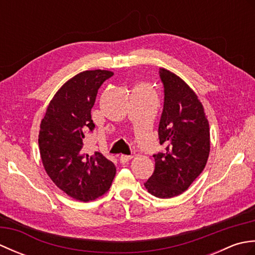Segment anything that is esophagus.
I'll return each instance as SVG.
<instances>
[{"label": "esophagus", "instance_id": "esophagus-1", "mask_svg": "<svg viewBox=\"0 0 255 255\" xmlns=\"http://www.w3.org/2000/svg\"><path fill=\"white\" fill-rule=\"evenodd\" d=\"M131 158H132L131 155H121V158H119V161H121V163L125 164V163H127L129 160H131Z\"/></svg>", "mask_w": 255, "mask_h": 255}]
</instances>
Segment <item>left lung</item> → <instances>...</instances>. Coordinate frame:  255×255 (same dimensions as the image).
Returning <instances> with one entry per match:
<instances>
[{
    "instance_id": "1",
    "label": "left lung",
    "mask_w": 255,
    "mask_h": 255,
    "mask_svg": "<svg viewBox=\"0 0 255 255\" xmlns=\"http://www.w3.org/2000/svg\"><path fill=\"white\" fill-rule=\"evenodd\" d=\"M164 90L159 123L163 152L153 154V174L144 183L150 194L171 198L185 192L207 163L210 150L209 124L193 90L177 75L160 69Z\"/></svg>"
}]
</instances>
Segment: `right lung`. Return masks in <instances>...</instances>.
<instances>
[{"label":"right lung","mask_w":255,"mask_h":255,"mask_svg":"<svg viewBox=\"0 0 255 255\" xmlns=\"http://www.w3.org/2000/svg\"><path fill=\"white\" fill-rule=\"evenodd\" d=\"M113 72L83 71L70 79L53 96L40 124L38 144L42 164L56 185L70 197L90 202L110 188L116 174L112 161L100 152L85 153L88 131L97 92Z\"/></svg>","instance_id":"right-lung-1"}]
</instances>
